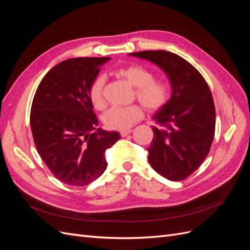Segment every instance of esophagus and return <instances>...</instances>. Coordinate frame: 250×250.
<instances>
[{
	"label": "esophagus",
	"mask_w": 250,
	"mask_h": 250,
	"mask_svg": "<svg viewBox=\"0 0 250 250\" xmlns=\"http://www.w3.org/2000/svg\"><path fill=\"white\" fill-rule=\"evenodd\" d=\"M132 132V129L131 128H128V129H124V130H121L120 131V134L122 135V137H126V135H128V134H130Z\"/></svg>",
	"instance_id": "1"
}]
</instances>
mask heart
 Here are the masks:
<instances>
[{
	"mask_svg": "<svg viewBox=\"0 0 250 250\" xmlns=\"http://www.w3.org/2000/svg\"><path fill=\"white\" fill-rule=\"evenodd\" d=\"M116 74L135 87L134 97L150 111H156L166 106L171 98V85L165 79H156L154 73L139 63L120 67ZM105 77L97 76L88 87V99L94 108L101 110L104 100ZM144 116L143 107L139 104L129 106H112L102 116L104 125L112 130L128 129Z\"/></svg>",
	"mask_w": 250,
	"mask_h": 250,
	"instance_id": "heart-1",
	"label": "heart"
}]
</instances>
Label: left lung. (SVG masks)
I'll return each instance as SVG.
<instances>
[{"instance_id": "8db88e82", "label": "left lung", "mask_w": 250, "mask_h": 250, "mask_svg": "<svg viewBox=\"0 0 250 250\" xmlns=\"http://www.w3.org/2000/svg\"><path fill=\"white\" fill-rule=\"evenodd\" d=\"M130 55L148 59L167 73L172 97L154 116L153 140L148 161L157 173L172 181L190 176L208 156L214 141L216 110L206 79L190 62L165 50Z\"/></svg>"}]
</instances>
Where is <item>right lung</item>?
<instances>
[{"label": "right lung", "mask_w": 250, "mask_h": 250, "mask_svg": "<svg viewBox=\"0 0 250 250\" xmlns=\"http://www.w3.org/2000/svg\"><path fill=\"white\" fill-rule=\"evenodd\" d=\"M109 57H78L51 69L37 87L30 125L40 156L62 183L87 186L106 170L105 151L118 132L98 128L88 87Z\"/></svg>", "instance_id": "right-lung-1"}]
</instances>
